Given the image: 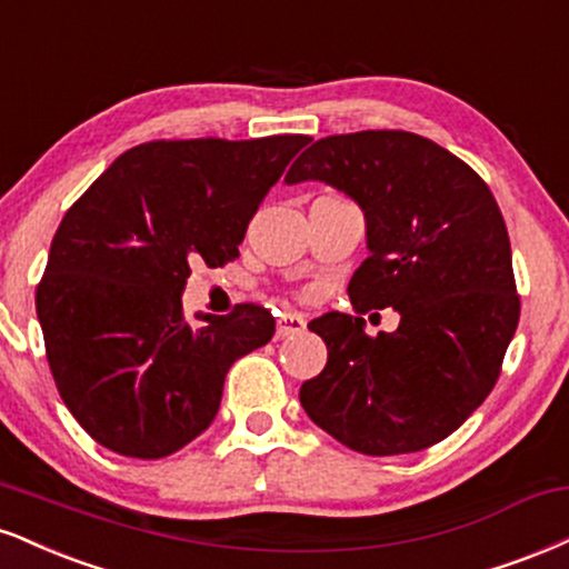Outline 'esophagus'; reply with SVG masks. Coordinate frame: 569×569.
<instances>
[{
    "instance_id": "esophagus-1",
    "label": "esophagus",
    "mask_w": 569,
    "mask_h": 569,
    "mask_svg": "<svg viewBox=\"0 0 569 569\" xmlns=\"http://www.w3.org/2000/svg\"><path fill=\"white\" fill-rule=\"evenodd\" d=\"M307 328V320H305V315H299V312H283L278 318V331H276V337L278 339H289V337H297V333H302Z\"/></svg>"
}]
</instances>
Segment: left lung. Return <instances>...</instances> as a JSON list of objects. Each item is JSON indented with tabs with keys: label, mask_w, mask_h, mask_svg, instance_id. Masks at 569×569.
Instances as JSON below:
<instances>
[{
	"label": "left lung",
	"mask_w": 569,
	"mask_h": 569,
	"mask_svg": "<svg viewBox=\"0 0 569 569\" xmlns=\"http://www.w3.org/2000/svg\"><path fill=\"white\" fill-rule=\"evenodd\" d=\"M320 180L366 214L368 254L347 286L352 310L400 312L395 333L328 312L310 331L328 362L299 400L323 432L366 456L416 453L453 435L501 376L519 323L511 243L469 163L402 129L312 142L286 182Z\"/></svg>",
	"instance_id": "left-lung-1"
}]
</instances>
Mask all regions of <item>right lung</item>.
<instances>
[{
    "label": "right lung",
    "instance_id": "1",
    "mask_svg": "<svg viewBox=\"0 0 569 569\" xmlns=\"http://www.w3.org/2000/svg\"><path fill=\"white\" fill-rule=\"evenodd\" d=\"M307 134L153 140L121 153L54 232L37 315L58 392L84 432L163 458L214 421L230 366L276 333L259 305L190 326V264L238 257L246 228Z\"/></svg>",
    "mask_w": 569,
    "mask_h": 569
}]
</instances>
